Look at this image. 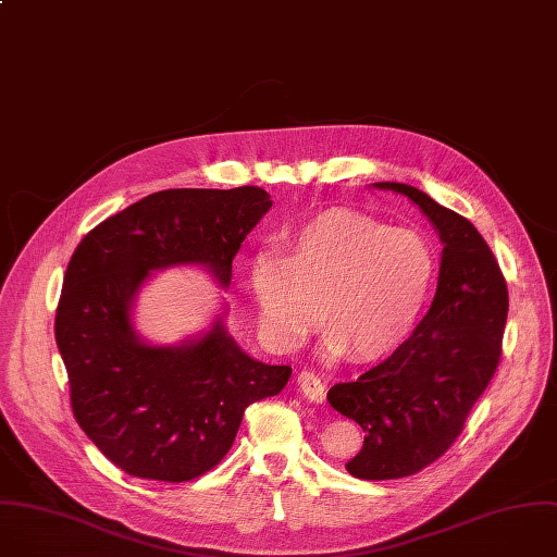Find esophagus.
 I'll return each mask as SVG.
<instances>
[{"mask_svg":"<svg viewBox=\"0 0 557 557\" xmlns=\"http://www.w3.org/2000/svg\"><path fill=\"white\" fill-rule=\"evenodd\" d=\"M297 387L301 389V394H304L308 400H312V403H317V405H323V403H325V383H323L317 374H312V372H301V374L297 376Z\"/></svg>","mask_w":557,"mask_h":557,"instance_id":"1","label":"esophagus"}]
</instances>
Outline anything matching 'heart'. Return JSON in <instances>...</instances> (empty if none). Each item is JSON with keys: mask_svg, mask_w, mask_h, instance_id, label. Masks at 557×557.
<instances>
[{"mask_svg": "<svg viewBox=\"0 0 557 557\" xmlns=\"http://www.w3.org/2000/svg\"><path fill=\"white\" fill-rule=\"evenodd\" d=\"M286 258L258 253L251 290L264 338L297 349L323 321V349L356 360L394 354L418 325L437 280L431 243L349 210H330L286 236Z\"/></svg>", "mask_w": 557, "mask_h": 557, "instance_id": "b5f03b06", "label": "heart"}]
</instances>
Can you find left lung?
Segmentation results:
<instances>
[{"label":"left lung","mask_w":557,"mask_h":557,"mask_svg":"<svg viewBox=\"0 0 557 557\" xmlns=\"http://www.w3.org/2000/svg\"><path fill=\"white\" fill-rule=\"evenodd\" d=\"M372 185L413 201L444 243L437 293L413 334L354 383L327 392L332 409L364 431L347 472L385 481L420 472L461 435L498 367L509 297L492 249L468 219L413 185Z\"/></svg>","instance_id":"left-lung-1"}]
</instances>
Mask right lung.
<instances>
[{
    "mask_svg": "<svg viewBox=\"0 0 557 557\" xmlns=\"http://www.w3.org/2000/svg\"><path fill=\"white\" fill-rule=\"evenodd\" d=\"M271 206L256 185L161 190L76 247L57 345L76 422L126 474L165 483L206 474L230 453L245 409L286 387L290 367L245 354L223 317L181 345H150L133 325V301L152 271L201 264L227 288L232 260Z\"/></svg>",
    "mask_w": 557,
    "mask_h": 557,
    "instance_id": "add662e5",
    "label": "right lung"
}]
</instances>
